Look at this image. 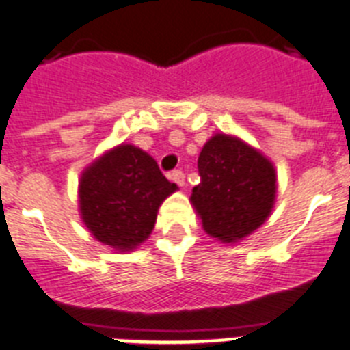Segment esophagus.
I'll list each match as a JSON object with an SVG mask.
<instances>
[{
  "label": "esophagus",
  "mask_w": 350,
  "mask_h": 350,
  "mask_svg": "<svg viewBox=\"0 0 350 350\" xmlns=\"http://www.w3.org/2000/svg\"><path fill=\"white\" fill-rule=\"evenodd\" d=\"M170 178H172V180L175 182L177 185H180V187L185 184V177H184V173H182L180 170H175V172H172Z\"/></svg>",
  "instance_id": "1"
}]
</instances>
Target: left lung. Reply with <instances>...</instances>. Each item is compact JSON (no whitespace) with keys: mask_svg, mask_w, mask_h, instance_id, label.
<instances>
[{"mask_svg":"<svg viewBox=\"0 0 350 350\" xmlns=\"http://www.w3.org/2000/svg\"><path fill=\"white\" fill-rule=\"evenodd\" d=\"M198 172L200 184L191 203L210 237L238 242L267 221L277 194V173L254 147L217 133L203 145Z\"/></svg>","mask_w":350,"mask_h":350,"instance_id":"8db88e82","label":"left lung"}]
</instances>
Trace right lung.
Returning a JSON list of instances; mask_svg holds the SVG:
<instances>
[{
  "instance_id": "obj_1",
  "label": "right lung",
  "mask_w": 350,
  "mask_h": 350,
  "mask_svg": "<svg viewBox=\"0 0 350 350\" xmlns=\"http://www.w3.org/2000/svg\"><path fill=\"white\" fill-rule=\"evenodd\" d=\"M175 191L152 157L122 144L83 170L80 215L98 242L126 252L147 240L161 203Z\"/></svg>"
}]
</instances>
